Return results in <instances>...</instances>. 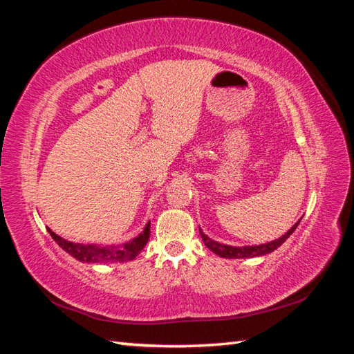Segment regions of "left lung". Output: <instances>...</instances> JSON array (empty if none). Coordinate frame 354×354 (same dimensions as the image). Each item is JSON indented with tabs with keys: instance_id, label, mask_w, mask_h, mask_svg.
<instances>
[{
	"instance_id": "obj_1",
	"label": "left lung",
	"mask_w": 354,
	"mask_h": 354,
	"mask_svg": "<svg viewBox=\"0 0 354 354\" xmlns=\"http://www.w3.org/2000/svg\"><path fill=\"white\" fill-rule=\"evenodd\" d=\"M299 221L293 225V227L286 232L284 236H281L280 239L277 240H272V242L269 243H265V245H255V246H230V245H222L219 242H214V240H212L209 237H207L204 232H201V237L202 240H204L205 246L208 248V250H212L214 254L219 255V257H223V259H250V257H259V255H265V254H269L275 251L278 246H280L281 243H284L286 240H288L290 237V234L293 231L297 230Z\"/></svg>"
}]
</instances>
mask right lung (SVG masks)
Here are the masks:
<instances>
[{
	"mask_svg": "<svg viewBox=\"0 0 354 354\" xmlns=\"http://www.w3.org/2000/svg\"><path fill=\"white\" fill-rule=\"evenodd\" d=\"M50 236L55 239V242L62 248L64 251L71 254L74 259L80 261H88V263H122V261H129L133 260L142 248L146 246L147 240L150 237V223L146 225L142 234L135 237L131 242L120 246H97V245H82V243H73L59 237L48 228Z\"/></svg>",
	"mask_w": 354,
	"mask_h": 354,
	"instance_id": "1",
	"label": "right lung"
}]
</instances>
